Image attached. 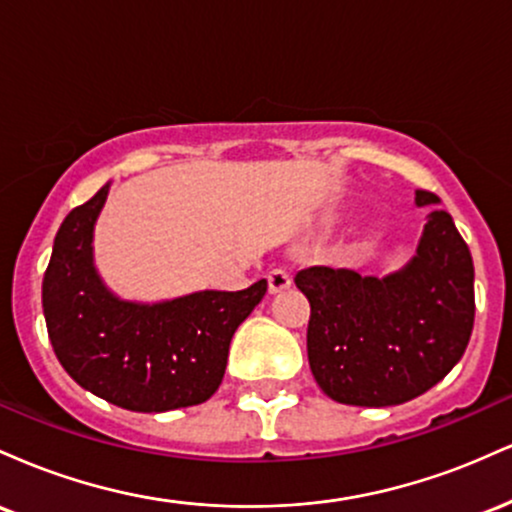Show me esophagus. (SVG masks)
<instances>
[{
    "instance_id": "obj_1",
    "label": "esophagus",
    "mask_w": 512,
    "mask_h": 512,
    "mask_svg": "<svg viewBox=\"0 0 512 512\" xmlns=\"http://www.w3.org/2000/svg\"><path fill=\"white\" fill-rule=\"evenodd\" d=\"M267 279H269V291H272V293H279V291L289 289V286L293 284L291 272H289V269H284V267L272 269Z\"/></svg>"
}]
</instances>
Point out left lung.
<instances>
[{
  "instance_id": "obj_1",
  "label": "left lung",
  "mask_w": 512,
  "mask_h": 512,
  "mask_svg": "<svg viewBox=\"0 0 512 512\" xmlns=\"http://www.w3.org/2000/svg\"><path fill=\"white\" fill-rule=\"evenodd\" d=\"M416 207L438 204L416 190ZM308 361L334 402L395 407L424 395L460 361L474 327V264L452 216L433 209L414 257L387 276L308 267Z\"/></svg>"
}]
</instances>
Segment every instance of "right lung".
Masks as SVG:
<instances>
[{
  "mask_svg": "<svg viewBox=\"0 0 512 512\" xmlns=\"http://www.w3.org/2000/svg\"><path fill=\"white\" fill-rule=\"evenodd\" d=\"M110 182L62 221L43 276V313L62 368L84 390L129 411L202 404L219 390L228 346L267 293L195 291L158 303L125 301L105 286L93 233Z\"/></svg>",
  "mask_w": 512,
  "mask_h": 512,
  "instance_id": "right-lung-1",
  "label": "right lung"
}]
</instances>
